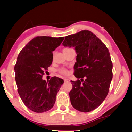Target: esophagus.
<instances>
[{
	"mask_svg": "<svg viewBox=\"0 0 132 132\" xmlns=\"http://www.w3.org/2000/svg\"><path fill=\"white\" fill-rule=\"evenodd\" d=\"M70 79H69V78H65L64 79V81L65 82H70Z\"/></svg>",
	"mask_w": 132,
	"mask_h": 132,
	"instance_id": "obj_1",
	"label": "esophagus"
}]
</instances>
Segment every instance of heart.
I'll list each match as a JSON object with an SVG mask.
<instances>
[{
    "label": "heart",
    "instance_id": "heart-1",
    "mask_svg": "<svg viewBox=\"0 0 132 132\" xmlns=\"http://www.w3.org/2000/svg\"><path fill=\"white\" fill-rule=\"evenodd\" d=\"M70 49H71V48H64L63 49V51H66V50H70ZM59 73H61V74H63V75L68 74V70L67 69H66L65 68H61V69H60L59 70Z\"/></svg>",
    "mask_w": 132,
    "mask_h": 132
}]
</instances>
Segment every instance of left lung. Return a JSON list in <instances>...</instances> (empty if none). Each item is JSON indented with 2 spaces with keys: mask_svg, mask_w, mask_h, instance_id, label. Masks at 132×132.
Listing matches in <instances>:
<instances>
[{
  "mask_svg": "<svg viewBox=\"0 0 132 132\" xmlns=\"http://www.w3.org/2000/svg\"><path fill=\"white\" fill-rule=\"evenodd\" d=\"M62 44L65 47H74L77 53L74 75L78 79L71 81V104L79 112H89L102 104L109 92L113 78L109 50L87 30L66 36Z\"/></svg>",
  "mask_w": 132,
  "mask_h": 132,
  "instance_id": "obj_1",
  "label": "left lung"
}]
</instances>
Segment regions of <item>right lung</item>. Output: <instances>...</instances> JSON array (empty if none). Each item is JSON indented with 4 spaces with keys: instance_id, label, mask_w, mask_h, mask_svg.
<instances>
[{
    "instance_id": "1",
    "label": "right lung",
    "mask_w": 132,
    "mask_h": 132,
    "mask_svg": "<svg viewBox=\"0 0 132 132\" xmlns=\"http://www.w3.org/2000/svg\"><path fill=\"white\" fill-rule=\"evenodd\" d=\"M64 37L38 36L20 51L14 67L15 81L23 102L31 110L43 113L53 107L56 95L64 81L56 77L46 82L44 72L52 64L53 51Z\"/></svg>"
}]
</instances>
